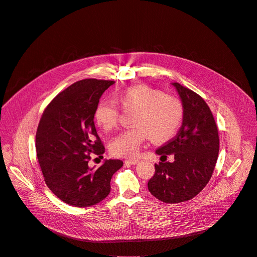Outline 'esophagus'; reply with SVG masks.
Returning <instances> with one entry per match:
<instances>
[{
	"mask_svg": "<svg viewBox=\"0 0 257 257\" xmlns=\"http://www.w3.org/2000/svg\"><path fill=\"white\" fill-rule=\"evenodd\" d=\"M138 162H139L138 159H126V160H125V163H126V164H133V165H135V164H137Z\"/></svg>",
	"mask_w": 257,
	"mask_h": 257,
	"instance_id": "esophagus-1",
	"label": "esophagus"
}]
</instances>
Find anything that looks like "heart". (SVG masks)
Masks as SVG:
<instances>
[{
    "label": "heart",
    "mask_w": 257,
    "mask_h": 257,
    "mask_svg": "<svg viewBox=\"0 0 257 257\" xmlns=\"http://www.w3.org/2000/svg\"><path fill=\"white\" fill-rule=\"evenodd\" d=\"M117 102L125 110H136L132 123L134 127L121 132L110 144L112 154L134 157L141 144L147 139L164 143L178 132L184 116L182 103L175 97L147 84H138L121 91ZM119 111L109 101L100 102L94 112V120L104 131L113 129L118 121Z\"/></svg>",
    "instance_id": "obj_1"
}]
</instances>
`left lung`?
Returning <instances> with one entry per match:
<instances>
[{
	"label": "left lung",
	"mask_w": 257,
	"mask_h": 257,
	"mask_svg": "<svg viewBox=\"0 0 257 257\" xmlns=\"http://www.w3.org/2000/svg\"><path fill=\"white\" fill-rule=\"evenodd\" d=\"M184 109L183 124L177 136L155 153L172 163L155 164V174L147 186L159 201L176 204L196 197L209 183L219 153V135L213 114L195 92L173 82ZM161 160V157H160Z\"/></svg>",
	"instance_id": "1"
}]
</instances>
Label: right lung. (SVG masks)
Listing matches in <instances>:
<instances>
[{
    "label": "right lung",
    "instance_id": "right-lung-1",
    "mask_svg": "<svg viewBox=\"0 0 257 257\" xmlns=\"http://www.w3.org/2000/svg\"><path fill=\"white\" fill-rule=\"evenodd\" d=\"M113 80L82 79L58 94L45 109L36 133V152L44 181L62 202L90 207L111 191V179L123 166L120 159L89 165L90 154L102 155L94 112Z\"/></svg>",
    "mask_w": 257,
    "mask_h": 257
}]
</instances>
